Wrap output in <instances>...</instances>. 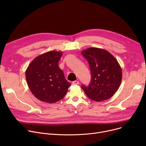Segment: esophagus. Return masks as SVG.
Here are the masks:
<instances>
[{
    "label": "esophagus",
    "instance_id": "1",
    "mask_svg": "<svg viewBox=\"0 0 146 146\" xmlns=\"http://www.w3.org/2000/svg\"><path fill=\"white\" fill-rule=\"evenodd\" d=\"M79 81H77V80H75V81H73L72 82V84L73 85H79Z\"/></svg>",
    "mask_w": 146,
    "mask_h": 146
}]
</instances>
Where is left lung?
I'll use <instances>...</instances> for the list:
<instances>
[{
    "label": "left lung",
    "mask_w": 146,
    "mask_h": 146,
    "mask_svg": "<svg viewBox=\"0 0 146 146\" xmlns=\"http://www.w3.org/2000/svg\"><path fill=\"white\" fill-rule=\"evenodd\" d=\"M88 61L91 81L82 89L89 98L102 101L111 98L118 89L122 80V70L117 60L110 52L102 48H88L82 51Z\"/></svg>",
    "instance_id": "1"
}]
</instances>
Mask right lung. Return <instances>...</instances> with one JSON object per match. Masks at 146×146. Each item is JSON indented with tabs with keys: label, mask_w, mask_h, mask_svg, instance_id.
<instances>
[{
	"label": "right lung",
	"mask_w": 146,
	"mask_h": 146,
	"mask_svg": "<svg viewBox=\"0 0 146 146\" xmlns=\"http://www.w3.org/2000/svg\"><path fill=\"white\" fill-rule=\"evenodd\" d=\"M63 52L50 51L35 58L28 66L26 79L33 94L40 101L55 103L63 99L71 85L58 67Z\"/></svg>",
	"instance_id": "1"
}]
</instances>
